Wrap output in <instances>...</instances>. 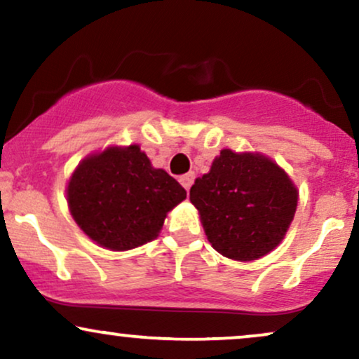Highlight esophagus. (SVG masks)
Returning <instances> with one entry per match:
<instances>
[{"mask_svg": "<svg viewBox=\"0 0 359 359\" xmlns=\"http://www.w3.org/2000/svg\"><path fill=\"white\" fill-rule=\"evenodd\" d=\"M193 181H194V172H187V175H183V176H181V178H180V183L183 184V188L187 189V191H188L189 188H191Z\"/></svg>", "mask_w": 359, "mask_h": 359, "instance_id": "esophagus-1", "label": "esophagus"}]
</instances>
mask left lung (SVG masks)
<instances>
[{
	"mask_svg": "<svg viewBox=\"0 0 359 359\" xmlns=\"http://www.w3.org/2000/svg\"><path fill=\"white\" fill-rule=\"evenodd\" d=\"M189 201L208 241L234 261H253L280 245L294 218L298 189L259 153L223 149L210 172L194 181Z\"/></svg>",
	"mask_w": 359,
	"mask_h": 359,
	"instance_id": "obj_1",
	"label": "left lung"
}]
</instances>
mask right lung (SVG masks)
Segmentation results:
<instances>
[{"mask_svg":"<svg viewBox=\"0 0 359 359\" xmlns=\"http://www.w3.org/2000/svg\"><path fill=\"white\" fill-rule=\"evenodd\" d=\"M66 194L78 226L113 251L154 240L168 211L187 198L178 181L153 168L138 144L111 146L83 159Z\"/></svg>","mask_w":359,"mask_h":359,"instance_id":"right-lung-1","label":"right lung"}]
</instances>
